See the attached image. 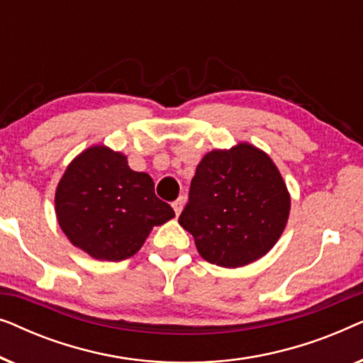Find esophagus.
Returning a JSON list of instances; mask_svg holds the SVG:
<instances>
[{
  "mask_svg": "<svg viewBox=\"0 0 363 363\" xmlns=\"http://www.w3.org/2000/svg\"><path fill=\"white\" fill-rule=\"evenodd\" d=\"M183 206H185V200H183V198H178V200L173 203V210H175V213H177V216L180 215L182 213V210H183Z\"/></svg>",
  "mask_w": 363,
  "mask_h": 363,
  "instance_id": "esophagus-1",
  "label": "esophagus"
}]
</instances>
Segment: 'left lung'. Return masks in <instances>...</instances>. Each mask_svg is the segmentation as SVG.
I'll list each match as a JSON object with an SVG mask.
<instances>
[{"instance_id": "obj_1", "label": "left lung", "mask_w": 363, "mask_h": 363, "mask_svg": "<svg viewBox=\"0 0 363 363\" xmlns=\"http://www.w3.org/2000/svg\"><path fill=\"white\" fill-rule=\"evenodd\" d=\"M291 195L271 157L247 142L198 163L178 223L203 259L241 267L267 255L289 220Z\"/></svg>"}]
</instances>
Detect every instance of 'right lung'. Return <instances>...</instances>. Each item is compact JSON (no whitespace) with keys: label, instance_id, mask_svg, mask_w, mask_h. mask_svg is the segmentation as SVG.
<instances>
[{"label":"right lung","instance_id":"obj_1","mask_svg":"<svg viewBox=\"0 0 363 363\" xmlns=\"http://www.w3.org/2000/svg\"><path fill=\"white\" fill-rule=\"evenodd\" d=\"M153 188L152 177L133 172L122 152L92 145L69 163L57 183V223L67 240L94 259H128L153 226L175 216Z\"/></svg>","mask_w":363,"mask_h":363}]
</instances>
